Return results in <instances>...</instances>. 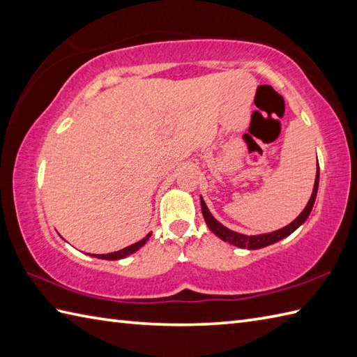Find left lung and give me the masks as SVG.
<instances>
[{
    "mask_svg": "<svg viewBox=\"0 0 357 357\" xmlns=\"http://www.w3.org/2000/svg\"><path fill=\"white\" fill-rule=\"evenodd\" d=\"M317 185H319V167H317V173H316V181H314V187H313V193H312V198H310L307 207L304 208V211L294 219L291 224H288L284 229H280L278 231H273V233H267V234H257V236H245V234H239L236 231H231L230 229H227L221 222H218L216 219L211 216V213L208 211L206 202L201 198V207H202V215L204 219H206V222L208 225V229L213 231L216 236L221 238L225 242H230V244L241 247V248H248V250H256V248H262V247H267L273 242H278L282 238H287L288 234H291L296 229H298L299 225H302L305 222V219L308 218L310 211L313 208V204L316 199V193H317Z\"/></svg>",
    "mask_w": 357,
    "mask_h": 357,
    "instance_id": "obj_1",
    "label": "left lung"
}]
</instances>
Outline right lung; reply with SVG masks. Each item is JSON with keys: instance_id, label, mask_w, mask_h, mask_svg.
<instances>
[{"instance_id": "add662e5", "label": "right lung", "mask_w": 357, "mask_h": 357, "mask_svg": "<svg viewBox=\"0 0 357 357\" xmlns=\"http://www.w3.org/2000/svg\"><path fill=\"white\" fill-rule=\"evenodd\" d=\"M150 234H151V233H149L147 236L144 238V239H141L139 242H136V244L128 245V247H126V248H123V250H119V252H115V253H109V255H96V257H101V259H109V261L123 259V257H126V256H128V255L135 253L136 250L141 248L144 244H146V242H147V241H149V238H150Z\"/></svg>"}]
</instances>
